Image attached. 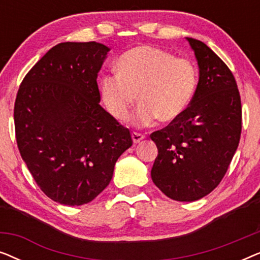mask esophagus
<instances>
[{
  "label": "esophagus",
  "mask_w": 260,
  "mask_h": 260,
  "mask_svg": "<svg viewBox=\"0 0 260 260\" xmlns=\"http://www.w3.org/2000/svg\"><path fill=\"white\" fill-rule=\"evenodd\" d=\"M145 138V135L144 134H141V133H136V131H134L133 133V140H134V143H140L142 140H144Z\"/></svg>",
  "instance_id": "esophagus-1"
}]
</instances>
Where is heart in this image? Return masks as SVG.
I'll return each mask as SVG.
<instances>
[{"label": "heart", "instance_id": "b5f03b06", "mask_svg": "<svg viewBox=\"0 0 260 260\" xmlns=\"http://www.w3.org/2000/svg\"><path fill=\"white\" fill-rule=\"evenodd\" d=\"M199 84V71L190 59L176 58L163 49L140 46L120 55L117 73L101 79L105 108L118 120H125L138 99L134 115L137 125H150L159 118L175 122L187 111Z\"/></svg>", "mask_w": 260, "mask_h": 260}]
</instances>
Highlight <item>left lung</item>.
Returning a JSON list of instances; mask_svg holds the SVG:
<instances>
[{
  "mask_svg": "<svg viewBox=\"0 0 260 260\" xmlns=\"http://www.w3.org/2000/svg\"><path fill=\"white\" fill-rule=\"evenodd\" d=\"M187 40L200 73L197 93L179 119L150 135L158 149L152 182L176 201L199 200L218 187L241 134L240 94L232 72L204 42Z\"/></svg>",
  "mask_w": 260,
  "mask_h": 260,
  "instance_id": "obj_1",
  "label": "left lung"
}]
</instances>
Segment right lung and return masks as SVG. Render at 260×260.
<instances>
[{
  "label": "right lung",
  "instance_id": "obj_1",
  "mask_svg": "<svg viewBox=\"0 0 260 260\" xmlns=\"http://www.w3.org/2000/svg\"><path fill=\"white\" fill-rule=\"evenodd\" d=\"M109 51L95 41L61 42L31 67L17 91L21 157L40 189L61 205L98 197L133 145L129 129L99 105L97 77Z\"/></svg>",
  "mask_w": 260,
  "mask_h": 260
}]
</instances>
